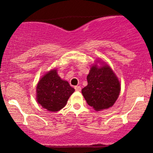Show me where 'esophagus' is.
Instances as JSON below:
<instances>
[{"label": "esophagus", "instance_id": "esophagus-1", "mask_svg": "<svg viewBox=\"0 0 153 153\" xmlns=\"http://www.w3.org/2000/svg\"><path fill=\"white\" fill-rule=\"evenodd\" d=\"M75 89L76 91H81V87L80 86H75Z\"/></svg>", "mask_w": 153, "mask_h": 153}]
</instances>
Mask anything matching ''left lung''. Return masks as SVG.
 Returning a JSON list of instances; mask_svg holds the SVG:
<instances>
[{"mask_svg":"<svg viewBox=\"0 0 153 153\" xmlns=\"http://www.w3.org/2000/svg\"><path fill=\"white\" fill-rule=\"evenodd\" d=\"M88 85L82 94L89 106L96 111L110 108L114 104L121 90L120 82L107 64L91 67L87 76Z\"/></svg>","mask_w":153,"mask_h":153,"instance_id":"1","label":"left lung"}]
</instances>
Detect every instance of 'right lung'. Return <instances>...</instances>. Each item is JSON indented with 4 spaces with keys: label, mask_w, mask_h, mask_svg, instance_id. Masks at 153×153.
Instances as JSON below:
<instances>
[{
    "label": "right lung",
    "mask_w": 153,
    "mask_h": 153,
    "mask_svg": "<svg viewBox=\"0 0 153 153\" xmlns=\"http://www.w3.org/2000/svg\"><path fill=\"white\" fill-rule=\"evenodd\" d=\"M74 91L68 81L60 78L57 70H51L36 85V101L47 111H57L65 106Z\"/></svg>",
    "instance_id": "1"
}]
</instances>
